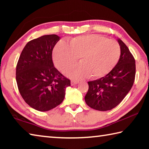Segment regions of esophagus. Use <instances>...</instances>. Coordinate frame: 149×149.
Here are the masks:
<instances>
[{"label": "esophagus", "mask_w": 149, "mask_h": 149, "mask_svg": "<svg viewBox=\"0 0 149 149\" xmlns=\"http://www.w3.org/2000/svg\"><path fill=\"white\" fill-rule=\"evenodd\" d=\"M78 81H76V80H72L71 81V85H75L78 84Z\"/></svg>", "instance_id": "1"}]
</instances>
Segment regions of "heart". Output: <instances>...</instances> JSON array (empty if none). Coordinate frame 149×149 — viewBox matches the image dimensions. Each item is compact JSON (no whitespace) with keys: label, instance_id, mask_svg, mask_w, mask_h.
<instances>
[{"label":"heart","instance_id":"b5f03b06","mask_svg":"<svg viewBox=\"0 0 149 149\" xmlns=\"http://www.w3.org/2000/svg\"><path fill=\"white\" fill-rule=\"evenodd\" d=\"M120 53V45L114 40L98 35H87L71 39L68 45L64 41L58 42L54 48L52 57L60 71L71 66L80 57V64L67 70L65 74L73 79H98L112 71Z\"/></svg>","mask_w":149,"mask_h":149}]
</instances>
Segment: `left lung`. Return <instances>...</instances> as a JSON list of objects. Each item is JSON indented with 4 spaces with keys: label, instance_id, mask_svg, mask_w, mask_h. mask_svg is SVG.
I'll use <instances>...</instances> for the list:
<instances>
[{
    "label": "left lung",
    "instance_id": "left-lung-1",
    "mask_svg": "<svg viewBox=\"0 0 149 149\" xmlns=\"http://www.w3.org/2000/svg\"><path fill=\"white\" fill-rule=\"evenodd\" d=\"M121 54L112 71L100 79L88 82L86 104L99 111L112 110L122 101L132 89L135 77V61L128 47L118 39Z\"/></svg>",
    "mask_w": 149,
    "mask_h": 149
}]
</instances>
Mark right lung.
Instances as JSON below:
<instances>
[{
  "mask_svg": "<svg viewBox=\"0 0 149 149\" xmlns=\"http://www.w3.org/2000/svg\"><path fill=\"white\" fill-rule=\"evenodd\" d=\"M60 37L47 35L27 42L16 65L20 95L34 109L45 112L61 104L70 80L54 66L52 52Z\"/></svg>",
  "mask_w": 149,
  "mask_h": 149,
  "instance_id": "right-lung-1",
  "label": "right lung"
}]
</instances>
